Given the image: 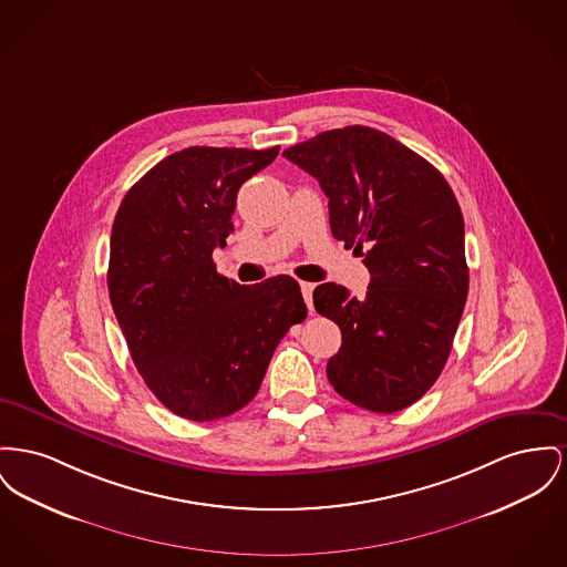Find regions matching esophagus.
I'll list each match as a JSON object with an SVG mask.
<instances>
[{
    "instance_id": "obj_1",
    "label": "esophagus",
    "mask_w": 567,
    "mask_h": 567,
    "mask_svg": "<svg viewBox=\"0 0 567 567\" xmlns=\"http://www.w3.org/2000/svg\"><path fill=\"white\" fill-rule=\"evenodd\" d=\"M301 296H303V301H306V306H308V310H312V291H315V285H310V282H300Z\"/></svg>"
}]
</instances>
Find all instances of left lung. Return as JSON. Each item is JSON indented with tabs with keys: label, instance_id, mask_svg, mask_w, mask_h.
Listing matches in <instances>:
<instances>
[{
	"label": "left lung",
	"instance_id": "obj_1",
	"mask_svg": "<svg viewBox=\"0 0 567 567\" xmlns=\"http://www.w3.org/2000/svg\"><path fill=\"white\" fill-rule=\"evenodd\" d=\"M282 156L319 179L333 237L370 271L362 300L336 282L312 293L342 332L328 379L362 409L400 411L433 388L465 310L461 205L429 161L368 126L326 131Z\"/></svg>",
	"mask_w": 567,
	"mask_h": 567
}]
</instances>
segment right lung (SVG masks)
Listing matches in <instances>:
<instances>
[{
    "label": "right lung",
    "instance_id": "add662e5",
    "mask_svg": "<svg viewBox=\"0 0 567 567\" xmlns=\"http://www.w3.org/2000/svg\"><path fill=\"white\" fill-rule=\"evenodd\" d=\"M278 150L175 152L134 184L115 214L111 306L134 367L179 417L212 422L246 406L278 342L306 319L291 276L239 285L212 259L234 234L239 186Z\"/></svg>",
    "mask_w": 567,
    "mask_h": 567
}]
</instances>
